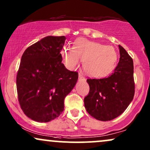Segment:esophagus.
Instances as JSON below:
<instances>
[{"label": "esophagus", "mask_w": 150, "mask_h": 150, "mask_svg": "<svg viewBox=\"0 0 150 150\" xmlns=\"http://www.w3.org/2000/svg\"><path fill=\"white\" fill-rule=\"evenodd\" d=\"M79 80L80 81H85V77L83 75L79 74Z\"/></svg>", "instance_id": "esophagus-1"}]
</instances>
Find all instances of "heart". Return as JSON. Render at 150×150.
<instances>
[{"instance_id": "obj_1", "label": "heart", "mask_w": 150, "mask_h": 150, "mask_svg": "<svg viewBox=\"0 0 150 150\" xmlns=\"http://www.w3.org/2000/svg\"><path fill=\"white\" fill-rule=\"evenodd\" d=\"M61 56L70 69H75L83 61L84 71L94 77H103L112 73L118 59L114 47L84 38L75 41L73 47L63 46Z\"/></svg>"}]
</instances>
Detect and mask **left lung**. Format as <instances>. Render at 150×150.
Instances as JSON below:
<instances>
[{
	"label": "left lung",
	"mask_w": 150,
	"mask_h": 150,
	"mask_svg": "<svg viewBox=\"0 0 150 150\" xmlns=\"http://www.w3.org/2000/svg\"><path fill=\"white\" fill-rule=\"evenodd\" d=\"M120 58L111 75L102 79H88L89 92L84 99L90 116L107 121L119 116L132 101L135 94L133 61L127 51L118 45Z\"/></svg>",
	"instance_id": "left-lung-1"
}]
</instances>
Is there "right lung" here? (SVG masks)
<instances>
[{
	"label": "right lung",
	"mask_w": 150,
	"mask_h": 150,
	"mask_svg": "<svg viewBox=\"0 0 150 150\" xmlns=\"http://www.w3.org/2000/svg\"><path fill=\"white\" fill-rule=\"evenodd\" d=\"M65 36H48L25 50L17 75L20 107L32 120L49 122L64 110L65 97L74 88L77 72L62 63L61 50Z\"/></svg>",
	"instance_id": "add662e5"
}]
</instances>
